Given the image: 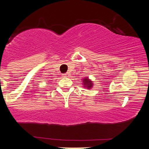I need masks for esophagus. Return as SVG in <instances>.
<instances>
[{
    "mask_svg": "<svg viewBox=\"0 0 149 149\" xmlns=\"http://www.w3.org/2000/svg\"><path fill=\"white\" fill-rule=\"evenodd\" d=\"M63 76H64V77H68V76H70V73H64Z\"/></svg>",
    "mask_w": 149,
    "mask_h": 149,
    "instance_id": "34e87169",
    "label": "esophagus"
}]
</instances>
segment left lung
I'll list each match as a JSON object with an SVG mask.
<instances>
[{
  "instance_id": "obj_1",
  "label": "left lung",
  "mask_w": 149,
  "mask_h": 149,
  "mask_svg": "<svg viewBox=\"0 0 149 149\" xmlns=\"http://www.w3.org/2000/svg\"><path fill=\"white\" fill-rule=\"evenodd\" d=\"M82 84L83 87L85 88L88 89H91L92 87L93 86V81L91 79H89L88 77H85L82 79Z\"/></svg>"
}]
</instances>
